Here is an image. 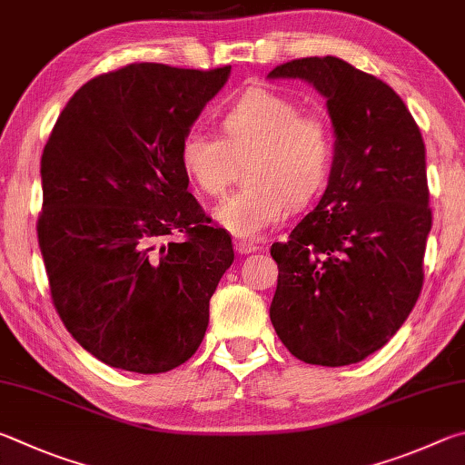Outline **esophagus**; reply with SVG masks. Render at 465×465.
I'll use <instances>...</instances> for the list:
<instances>
[{
  "label": "esophagus",
  "instance_id": "esophagus-1",
  "mask_svg": "<svg viewBox=\"0 0 465 465\" xmlns=\"http://www.w3.org/2000/svg\"><path fill=\"white\" fill-rule=\"evenodd\" d=\"M234 249H237L239 255H249V253H255L262 247L255 245V242H249V241H237L234 242Z\"/></svg>",
  "mask_w": 465,
  "mask_h": 465
}]
</instances>
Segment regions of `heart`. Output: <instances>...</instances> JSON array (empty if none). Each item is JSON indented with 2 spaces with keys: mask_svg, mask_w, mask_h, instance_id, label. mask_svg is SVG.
Instances as JSON below:
<instances>
[{
  "mask_svg": "<svg viewBox=\"0 0 465 465\" xmlns=\"http://www.w3.org/2000/svg\"><path fill=\"white\" fill-rule=\"evenodd\" d=\"M223 136L190 128L179 146L185 173L203 193L220 195L239 159L253 154L245 190L228 195L214 216L228 232L257 239L286 218L292 203L321 190L332 163V133L321 114L272 89L253 87L220 118Z\"/></svg>",
  "mask_w": 465,
  "mask_h": 465,
  "instance_id": "1",
  "label": "heart"
}]
</instances>
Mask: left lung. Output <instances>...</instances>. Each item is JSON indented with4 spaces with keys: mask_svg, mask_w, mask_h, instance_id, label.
Returning <instances> with one entry per match:
<instances>
[{
    "mask_svg": "<svg viewBox=\"0 0 465 465\" xmlns=\"http://www.w3.org/2000/svg\"><path fill=\"white\" fill-rule=\"evenodd\" d=\"M327 97L335 154L327 190L286 242H273L270 319L288 351L339 368L384 347L422 288L430 231L425 143L392 87L337 56L275 67Z\"/></svg>",
    "mask_w": 465,
    "mask_h": 465,
    "instance_id": "left-lung-1",
    "label": "left lung"
}]
</instances>
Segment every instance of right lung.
Listing matches in <instances>:
<instances>
[{"label":"right lung","mask_w":465,"mask_h":465,"mask_svg":"<svg viewBox=\"0 0 465 465\" xmlns=\"http://www.w3.org/2000/svg\"><path fill=\"white\" fill-rule=\"evenodd\" d=\"M231 67L134 63L81 85L40 159L38 245L73 339L110 368L163 373L208 329L234 251L187 192L179 146ZM171 233L182 242H158Z\"/></svg>","instance_id":"right-lung-1"}]
</instances>
